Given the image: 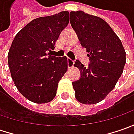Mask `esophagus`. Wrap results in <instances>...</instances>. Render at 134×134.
Here are the masks:
<instances>
[{"label":"esophagus","mask_w":134,"mask_h":134,"mask_svg":"<svg viewBox=\"0 0 134 134\" xmlns=\"http://www.w3.org/2000/svg\"><path fill=\"white\" fill-rule=\"evenodd\" d=\"M74 64H75V61L71 58H68V66L69 69H71L74 67Z\"/></svg>","instance_id":"1"}]
</instances>
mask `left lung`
Returning <instances> with one entry per match:
<instances>
[{"mask_svg": "<svg viewBox=\"0 0 134 134\" xmlns=\"http://www.w3.org/2000/svg\"><path fill=\"white\" fill-rule=\"evenodd\" d=\"M70 23L90 59L88 67L78 59L74 64L81 74L79 80L72 82L75 98L82 104H97L114 89L121 77L126 63L125 51L102 18L83 11L71 12Z\"/></svg>", "mask_w": 134, "mask_h": 134, "instance_id": "left-lung-1", "label": "left lung"}]
</instances>
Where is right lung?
I'll list each match as a JSON object with an SVG mask.
<instances>
[{
    "instance_id": "obj_1",
    "label": "right lung",
    "mask_w": 134,
    "mask_h": 134,
    "mask_svg": "<svg viewBox=\"0 0 134 134\" xmlns=\"http://www.w3.org/2000/svg\"><path fill=\"white\" fill-rule=\"evenodd\" d=\"M69 22V13L60 12L34 19L13 39L8 54L11 76L29 100L45 104L53 100L58 83L68 69L66 57L49 55L59 34Z\"/></svg>"
}]
</instances>
